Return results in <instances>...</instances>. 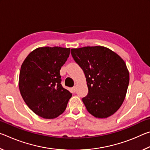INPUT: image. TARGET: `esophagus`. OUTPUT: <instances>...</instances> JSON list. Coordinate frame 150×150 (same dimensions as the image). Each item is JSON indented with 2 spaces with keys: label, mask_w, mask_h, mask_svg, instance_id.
I'll use <instances>...</instances> for the list:
<instances>
[{
  "label": "esophagus",
  "mask_w": 150,
  "mask_h": 150,
  "mask_svg": "<svg viewBox=\"0 0 150 150\" xmlns=\"http://www.w3.org/2000/svg\"><path fill=\"white\" fill-rule=\"evenodd\" d=\"M76 89H77V87H76V86H74V87H72V88H71V91H72V93H75Z\"/></svg>",
  "instance_id": "esophagus-1"
}]
</instances>
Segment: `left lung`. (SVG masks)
<instances>
[{
    "instance_id": "8db88e82",
    "label": "left lung",
    "mask_w": 150,
    "mask_h": 150,
    "mask_svg": "<svg viewBox=\"0 0 150 150\" xmlns=\"http://www.w3.org/2000/svg\"><path fill=\"white\" fill-rule=\"evenodd\" d=\"M71 54L85 73L88 93L82 100L87 111L98 118L114 115L122 105L130 80L124 61L103 46L73 48Z\"/></svg>"
}]
</instances>
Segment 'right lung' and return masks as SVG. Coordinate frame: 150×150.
Instances as JSON below:
<instances>
[{"label": "right lung", "mask_w": 150, "mask_h": 150, "mask_svg": "<svg viewBox=\"0 0 150 150\" xmlns=\"http://www.w3.org/2000/svg\"><path fill=\"white\" fill-rule=\"evenodd\" d=\"M70 48L41 47L30 53L22 63L19 89L27 106L45 119L57 118L67 107L72 94L61 84L60 69Z\"/></svg>", "instance_id": "add662e5"}]
</instances>
